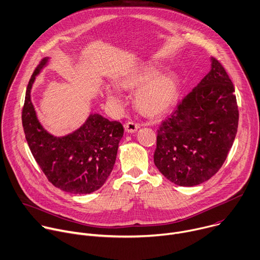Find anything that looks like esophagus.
I'll use <instances>...</instances> for the list:
<instances>
[{"label": "esophagus", "mask_w": 260, "mask_h": 260, "mask_svg": "<svg viewBox=\"0 0 260 260\" xmlns=\"http://www.w3.org/2000/svg\"><path fill=\"white\" fill-rule=\"evenodd\" d=\"M124 128H125V131H126L127 133L133 134V133H136V132L140 128V125L137 124V123L134 122V121H128V122H126V123L124 124Z\"/></svg>", "instance_id": "esophagus-1"}]
</instances>
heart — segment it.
<instances>
[{
    "label": "heart",
    "instance_id": "b5f03b06",
    "mask_svg": "<svg viewBox=\"0 0 260 260\" xmlns=\"http://www.w3.org/2000/svg\"><path fill=\"white\" fill-rule=\"evenodd\" d=\"M167 67L159 64H148L125 73L119 80L122 89H137L135 103L138 110L146 116L157 117L164 114L176 102L181 79ZM107 99L114 104L121 101L122 94L116 86H107Z\"/></svg>",
    "mask_w": 260,
    "mask_h": 260
}]
</instances>
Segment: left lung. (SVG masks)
Here are the masks:
<instances>
[{
	"instance_id": "1",
	"label": "left lung",
	"mask_w": 260,
	"mask_h": 260,
	"mask_svg": "<svg viewBox=\"0 0 260 260\" xmlns=\"http://www.w3.org/2000/svg\"><path fill=\"white\" fill-rule=\"evenodd\" d=\"M210 62L209 72L157 131L154 163L182 187L200 185L216 174L238 129L233 82L217 60Z\"/></svg>"
}]
</instances>
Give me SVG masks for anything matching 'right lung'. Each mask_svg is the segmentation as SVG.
Masks as SVG:
<instances>
[{
	"mask_svg": "<svg viewBox=\"0 0 260 260\" xmlns=\"http://www.w3.org/2000/svg\"><path fill=\"white\" fill-rule=\"evenodd\" d=\"M42 60L27 84L22 125L28 147L48 180L71 194H90L99 190L113 169L123 126L97 112H91L75 131L55 136L41 123L30 92L37 76L48 65Z\"/></svg>",
	"mask_w": 260,
	"mask_h": 260,
	"instance_id": "add662e5",
	"label": "right lung"
}]
</instances>
